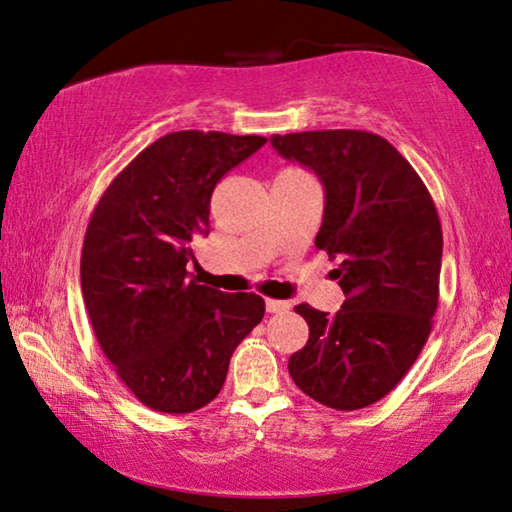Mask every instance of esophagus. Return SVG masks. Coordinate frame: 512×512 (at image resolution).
I'll list each match as a JSON object with an SVG mask.
<instances>
[{"instance_id":"esophagus-1","label":"esophagus","mask_w":512,"mask_h":512,"mask_svg":"<svg viewBox=\"0 0 512 512\" xmlns=\"http://www.w3.org/2000/svg\"><path fill=\"white\" fill-rule=\"evenodd\" d=\"M265 309H267V313H288L290 302H286V300H265Z\"/></svg>"}]
</instances>
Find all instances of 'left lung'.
Returning a JSON list of instances; mask_svg holds the SVG:
<instances>
[{
  "label": "left lung",
  "instance_id": "left-lung-1",
  "mask_svg": "<svg viewBox=\"0 0 512 512\" xmlns=\"http://www.w3.org/2000/svg\"><path fill=\"white\" fill-rule=\"evenodd\" d=\"M277 151L325 187L316 249L336 261L345 302L334 316L297 304L309 341L288 359L306 396L361 410L403 380L426 345L439 302L442 224L410 162L366 130L274 135Z\"/></svg>",
  "mask_w": 512,
  "mask_h": 512
}]
</instances>
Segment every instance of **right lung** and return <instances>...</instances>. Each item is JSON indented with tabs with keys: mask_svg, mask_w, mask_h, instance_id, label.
Segmentation results:
<instances>
[{
	"mask_svg": "<svg viewBox=\"0 0 512 512\" xmlns=\"http://www.w3.org/2000/svg\"><path fill=\"white\" fill-rule=\"evenodd\" d=\"M265 141L169 132L93 208L80 263L86 311L116 375L155 412L190 414L217 398L233 350L263 320L261 295L201 286L187 263L208 233L215 185Z\"/></svg>",
	"mask_w": 512,
	"mask_h": 512,
	"instance_id": "1",
	"label": "right lung"
}]
</instances>
